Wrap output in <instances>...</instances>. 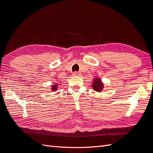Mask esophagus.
I'll list each match as a JSON object with an SVG mask.
<instances>
[{"instance_id":"1","label":"esophagus","mask_w":153,"mask_h":153,"mask_svg":"<svg viewBox=\"0 0 153 153\" xmlns=\"http://www.w3.org/2000/svg\"><path fill=\"white\" fill-rule=\"evenodd\" d=\"M80 73H79V72H77V71H75V72H74L73 73V75L74 76H80Z\"/></svg>"}]
</instances>
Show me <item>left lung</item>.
Masks as SVG:
<instances>
[{
  "label": "left lung",
  "mask_w": 153,
  "mask_h": 153,
  "mask_svg": "<svg viewBox=\"0 0 153 153\" xmlns=\"http://www.w3.org/2000/svg\"><path fill=\"white\" fill-rule=\"evenodd\" d=\"M93 89L96 91L100 92L103 89V84L99 78H96L94 80V84H92Z\"/></svg>",
  "instance_id": "obj_1"
}]
</instances>
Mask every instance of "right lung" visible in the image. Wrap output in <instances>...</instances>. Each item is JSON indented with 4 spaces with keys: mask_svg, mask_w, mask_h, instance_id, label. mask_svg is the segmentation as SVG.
Instances as JSON below:
<instances>
[{
    "mask_svg": "<svg viewBox=\"0 0 153 153\" xmlns=\"http://www.w3.org/2000/svg\"><path fill=\"white\" fill-rule=\"evenodd\" d=\"M57 85H53L52 86V91H56V89H57Z\"/></svg>",
    "mask_w": 153,
    "mask_h": 153,
    "instance_id": "right-lung-1",
    "label": "right lung"
}]
</instances>
